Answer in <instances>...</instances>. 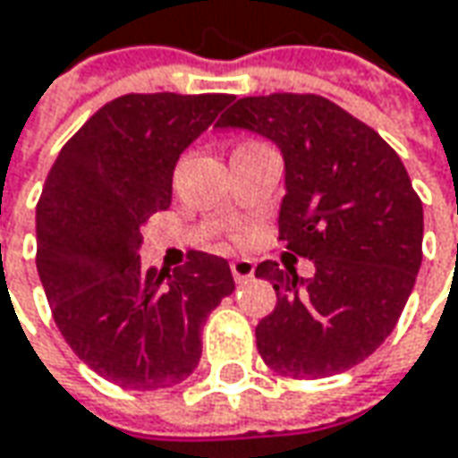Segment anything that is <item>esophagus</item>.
I'll return each instance as SVG.
<instances>
[{
    "mask_svg": "<svg viewBox=\"0 0 458 458\" xmlns=\"http://www.w3.org/2000/svg\"><path fill=\"white\" fill-rule=\"evenodd\" d=\"M230 271H233V278H235L238 284H245V281H250L253 274H256V263L248 259H235L230 263Z\"/></svg>",
    "mask_w": 458,
    "mask_h": 458,
    "instance_id": "34e87169",
    "label": "esophagus"
}]
</instances>
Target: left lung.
<instances>
[{"label": "left lung", "instance_id": "8db88e82", "mask_svg": "<svg viewBox=\"0 0 458 458\" xmlns=\"http://www.w3.org/2000/svg\"><path fill=\"white\" fill-rule=\"evenodd\" d=\"M217 129H243L281 151V241L314 263L311 278L259 263L256 276L276 289V309L256 327L263 362L299 380L355 368L395 329L423 259V205L401 157L311 93L241 98Z\"/></svg>", "mask_w": 458, "mask_h": 458}]
</instances>
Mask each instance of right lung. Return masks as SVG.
Instances as JSON below:
<instances>
[{
  "instance_id": "add662e5",
  "label": "right lung",
  "mask_w": 458,
  "mask_h": 458,
  "mask_svg": "<svg viewBox=\"0 0 458 458\" xmlns=\"http://www.w3.org/2000/svg\"><path fill=\"white\" fill-rule=\"evenodd\" d=\"M233 96L129 93L60 149L38 202V274L57 329L93 372L129 390L182 383L202 355V324L235 281L228 260L192 250L144 268L141 228L172 202L180 154Z\"/></svg>"
}]
</instances>
